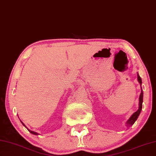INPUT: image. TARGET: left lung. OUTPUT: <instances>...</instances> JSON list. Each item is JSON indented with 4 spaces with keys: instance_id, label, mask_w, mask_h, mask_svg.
<instances>
[{
    "instance_id": "1",
    "label": "left lung",
    "mask_w": 156,
    "mask_h": 156,
    "mask_svg": "<svg viewBox=\"0 0 156 156\" xmlns=\"http://www.w3.org/2000/svg\"><path fill=\"white\" fill-rule=\"evenodd\" d=\"M137 80L141 86V93L139 97V108H138V110L136 111L133 114L131 117L128 119V120L126 122V126L127 128L131 126L132 125L134 124L135 121L137 119L138 117H139L140 114L141 112V110L142 109V103H143V91H142V78H141L140 76H139V73H137Z\"/></svg>"
}]
</instances>
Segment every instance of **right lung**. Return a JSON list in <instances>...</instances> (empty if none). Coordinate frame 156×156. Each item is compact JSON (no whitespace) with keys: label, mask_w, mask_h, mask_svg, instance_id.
Returning a JSON list of instances; mask_svg holds the SVG:
<instances>
[{"label":"right lung","mask_w":156,"mask_h":156,"mask_svg":"<svg viewBox=\"0 0 156 156\" xmlns=\"http://www.w3.org/2000/svg\"><path fill=\"white\" fill-rule=\"evenodd\" d=\"M21 122L22 124H23V125L25 127H26V125H25L24 123L21 122ZM27 129H28V128H27ZM28 131H29V132H30V133H32V134H33V135H38V133H36V132H34V131H32V130H29V129H28Z\"/></svg>","instance_id":"right-lung-1"}]
</instances>
